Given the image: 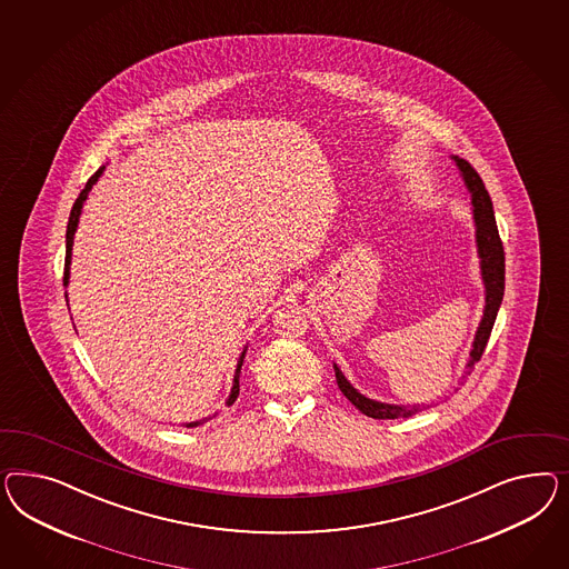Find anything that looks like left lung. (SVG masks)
I'll return each instance as SVG.
<instances>
[{
    "mask_svg": "<svg viewBox=\"0 0 569 569\" xmlns=\"http://www.w3.org/2000/svg\"><path fill=\"white\" fill-rule=\"evenodd\" d=\"M466 189L471 196V216H473V227H476V249H478V258H480V274L485 282V311H482V320L476 330V337L471 342L470 359L466 363V372L461 378H466L470 373L471 366L482 358L485 347H487L488 337L492 325L497 320V311L501 308L505 292V253L503 243L499 239V230H497V220H495V211H492V201L488 197L485 189V182L478 177V172L471 168L470 163L457 156H451ZM335 376H337V385L341 389L342 395L358 407L361 413H366L368 418L373 420H395V418H409L413 413H418L423 406H395V403H382L370 399L366 395H361L341 372V368L335 363Z\"/></svg>",
    "mask_w": 569,
    "mask_h": 569,
    "instance_id": "left-lung-1",
    "label": "left lung"
}]
</instances>
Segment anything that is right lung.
Instances as JSON below:
<instances>
[{
	"label": "right lung",
	"mask_w": 569,
	"mask_h": 569,
	"mask_svg": "<svg viewBox=\"0 0 569 569\" xmlns=\"http://www.w3.org/2000/svg\"><path fill=\"white\" fill-rule=\"evenodd\" d=\"M103 170H106V166H101L98 172H96L91 179L87 180V184H84V189H82L81 196L77 197V201H74V206H72V211H70V218H68V227H66L64 287H68V282H70L72 244H74V232H77V228H79V220H81L82 206H84V201H87V197H89V191L93 189V184H96V182L99 180V177L103 174ZM66 297H68V292H66ZM66 301H68V299H66ZM244 353H247V347H244L243 353L239 356V361H237V370H234V378H232V389H230V395H228L227 406H232V403L237 401V397H239V376H241V366H243ZM213 416H216V413H213ZM213 416L201 418V420H196V422H184L182 426H184V428H197V426H201V423H206L208 420H211Z\"/></svg>",
	"instance_id": "obj_1"
}]
</instances>
